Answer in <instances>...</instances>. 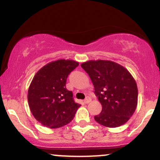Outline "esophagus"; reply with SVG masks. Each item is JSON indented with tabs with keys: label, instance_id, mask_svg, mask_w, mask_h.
I'll return each instance as SVG.
<instances>
[{
	"label": "esophagus",
	"instance_id": "esophagus-1",
	"mask_svg": "<svg viewBox=\"0 0 160 160\" xmlns=\"http://www.w3.org/2000/svg\"><path fill=\"white\" fill-rule=\"evenodd\" d=\"M84 103L85 104H88V103H89V102H91V98H89V97H86V98L84 99Z\"/></svg>",
	"mask_w": 160,
	"mask_h": 160
}]
</instances>
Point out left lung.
<instances>
[{
    "instance_id": "1",
    "label": "left lung",
    "mask_w": 160,
    "mask_h": 160,
    "mask_svg": "<svg viewBox=\"0 0 160 160\" xmlns=\"http://www.w3.org/2000/svg\"><path fill=\"white\" fill-rule=\"evenodd\" d=\"M81 67L89 74L102 106L95 120L110 128L126 123L138 104L137 84L132 74L122 65L108 60H91Z\"/></svg>"
}]
</instances>
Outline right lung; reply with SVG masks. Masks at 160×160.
<instances>
[{
	"label": "right lung",
	"instance_id": "add662e5",
	"mask_svg": "<svg viewBox=\"0 0 160 160\" xmlns=\"http://www.w3.org/2000/svg\"><path fill=\"white\" fill-rule=\"evenodd\" d=\"M78 65L73 60L59 59L49 62L34 75L28 92V105L34 118L46 127L68 124L80 107L65 86L68 76Z\"/></svg>",
	"mask_w": 160,
	"mask_h": 160
}]
</instances>
